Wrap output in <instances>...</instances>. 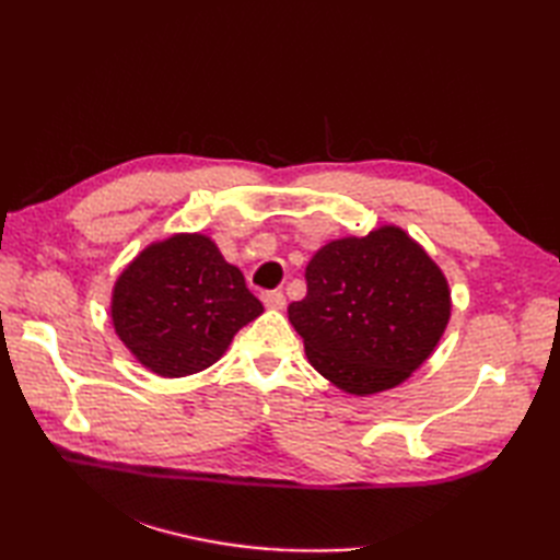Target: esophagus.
Here are the masks:
<instances>
[{"label": "esophagus", "instance_id": "1", "mask_svg": "<svg viewBox=\"0 0 560 560\" xmlns=\"http://www.w3.org/2000/svg\"><path fill=\"white\" fill-rule=\"evenodd\" d=\"M261 303H265L269 311H281V307L287 305V295L281 291H265L261 293Z\"/></svg>", "mask_w": 560, "mask_h": 560}]
</instances>
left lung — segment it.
Here are the masks:
<instances>
[{
	"label": "left lung",
	"mask_w": 560,
	"mask_h": 560,
	"mask_svg": "<svg viewBox=\"0 0 560 560\" xmlns=\"http://www.w3.org/2000/svg\"><path fill=\"white\" fill-rule=\"evenodd\" d=\"M305 281L289 319L311 365L347 395L401 385L431 359L450 323L443 269L399 225L319 247Z\"/></svg>",
	"instance_id": "left-lung-1"
}]
</instances>
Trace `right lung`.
<instances>
[{
  "label": "right lung",
  "mask_w": 560,
  "mask_h": 560,
  "mask_svg": "<svg viewBox=\"0 0 560 560\" xmlns=\"http://www.w3.org/2000/svg\"><path fill=\"white\" fill-rule=\"evenodd\" d=\"M265 307L201 233H175L129 261L113 287L110 317L129 353L161 377L217 363L237 329Z\"/></svg>",
  "instance_id": "right-lung-1"
}]
</instances>
